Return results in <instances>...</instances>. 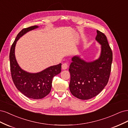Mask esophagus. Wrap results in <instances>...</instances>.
<instances>
[{
	"mask_svg": "<svg viewBox=\"0 0 128 128\" xmlns=\"http://www.w3.org/2000/svg\"><path fill=\"white\" fill-rule=\"evenodd\" d=\"M68 67V63H64L63 64H62V69H64H64H67Z\"/></svg>",
	"mask_w": 128,
	"mask_h": 128,
	"instance_id": "esophagus-1",
	"label": "esophagus"
}]
</instances>
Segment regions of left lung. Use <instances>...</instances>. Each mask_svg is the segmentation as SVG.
Returning a JSON list of instances; mask_svg holds the SVG:
<instances>
[{
  "label": "left lung",
  "mask_w": 128,
  "mask_h": 128,
  "mask_svg": "<svg viewBox=\"0 0 128 128\" xmlns=\"http://www.w3.org/2000/svg\"><path fill=\"white\" fill-rule=\"evenodd\" d=\"M96 32V40L102 45L99 59L88 62L74 56L69 66V89L72 94L80 99L88 100L97 96L110 78L113 53L105 34L99 30Z\"/></svg>",
  "instance_id": "1"
}]
</instances>
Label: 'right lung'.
Wrapping results in <instances>:
<instances>
[{
    "mask_svg": "<svg viewBox=\"0 0 128 128\" xmlns=\"http://www.w3.org/2000/svg\"><path fill=\"white\" fill-rule=\"evenodd\" d=\"M34 26L23 29L19 32L12 45L10 53L11 76L18 90L28 98L42 99L48 94L51 90L52 80L61 70V64L53 66L37 73H29L19 66L15 56V47L16 42L27 32L38 28Z\"/></svg>",
    "mask_w": 128,
    "mask_h": 128,
    "instance_id": "add662e5",
    "label": "right lung"
}]
</instances>
